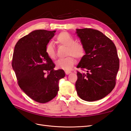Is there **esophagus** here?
<instances>
[{"label": "esophagus", "instance_id": "obj_1", "mask_svg": "<svg viewBox=\"0 0 131 131\" xmlns=\"http://www.w3.org/2000/svg\"><path fill=\"white\" fill-rule=\"evenodd\" d=\"M65 73L66 75H68L70 73H71V71H65Z\"/></svg>", "mask_w": 131, "mask_h": 131}]
</instances>
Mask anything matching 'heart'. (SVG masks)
<instances>
[{"mask_svg":"<svg viewBox=\"0 0 131 131\" xmlns=\"http://www.w3.org/2000/svg\"><path fill=\"white\" fill-rule=\"evenodd\" d=\"M58 43L67 47V55H70L65 58L58 60L56 65L57 68L68 71L73 67L75 60L72 57L76 58H82L85 53V48L83 44L80 42H75L74 38L67 32L60 33L56 37ZM46 53L51 59H54L56 53L54 47L52 43H49L46 47ZM73 55L72 57L71 56Z\"/></svg>","mask_w":131,"mask_h":131,"instance_id":"obj_1","label":"heart"}]
</instances>
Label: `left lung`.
<instances>
[{
    "mask_svg": "<svg viewBox=\"0 0 131 131\" xmlns=\"http://www.w3.org/2000/svg\"><path fill=\"white\" fill-rule=\"evenodd\" d=\"M85 55L78 68L85 69L86 73L77 71L75 88L78 95L86 101L101 100L115 87L119 60L115 44L99 30L92 29L76 30Z\"/></svg>",
    "mask_w": 131,
    "mask_h": 131,
    "instance_id": "obj_1",
    "label": "left lung"
}]
</instances>
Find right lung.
<instances>
[{"label": "right lung", "instance_id": "obj_1", "mask_svg": "<svg viewBox=\"0 0 131 131\" xmlns=\"http://www.w3.org/2000/svg\"><path fill=\"white\" fill-rule=\"evenodd\" d=\"M55 32L34 30L21 38L14 49L12 66L18 85L39 103L49 102L56 96L59 80L65 76L62 69L54 70L55 65L46 53V47Z\"/></svg>", "mask_w": 131, "mask_h": 131}]
</instances>
